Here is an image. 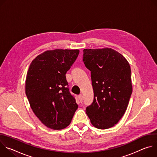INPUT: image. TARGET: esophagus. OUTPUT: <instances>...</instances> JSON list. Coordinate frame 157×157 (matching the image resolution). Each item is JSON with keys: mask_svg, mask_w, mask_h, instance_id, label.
Returning a JSON list of instances; mask_svg holds the SVG:
<instances>
[{"mask_svg": "<svg viewBox=\"0 0 157 157\" xmlns=\"http://www.w3.org/2000/svg\"><path fill=\"white\" fill-rule=\"evenodd\" d=\"M78 98H79V101H80L81 102H82L83 101V96H82V94L79 95V96H78Z\"/></svg>", "mask_w": 157, "mask_h": 157, "instance_id": "1", "label": "esophagus"}]
</instances>
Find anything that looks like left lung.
Wrapping results in <instances>:
<instances>
[{
    "label": "left lung",
    "instance_id": "left-lung-1",
    "mask_svg": "<svg viewBox=\"0 0 157 157\" xmlns=\"http://www.w3.org/2000/svg\"><path fill=\"white\" fill-rule=\"evenodd\" d=\"M82 60L91 71L94 91L93 102L86 113L95 127L110 128L124 116L132 93L129 63L109 48L84 49Z\"/></svg>",
    "mask_w": 157,
    "mask_h": 157
}]
</instances>
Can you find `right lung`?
I'll return each instance as SVG.
<instances>
[{
    "label": "right lung",
    "instance_id": "1",
    "mask_svg": "<svg viewBox=\"0 0 157 157\" xmlns=\"http://www.w3.org/2000/svg\"><path fill=\"white\" fill-rule=\"evenodd\" d=\"M79 53V50L47 51L37 56L29 66L25 94L34 114L52 129L68 126L78 107L70 92L66 73Z\"/></svg>",
    "mask_w": 157,
    "mask_h": 157
}]
</instances>
